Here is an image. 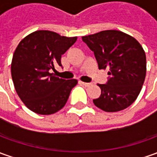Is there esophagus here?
Listing matches in <instances>:
<instances>
[{
	"mask_svg": "<svg viewBox=\"0 0 157 157\" xmlns=\"http://www.w3.org/2000/svg\"><path fill=\"white\" fill-rule=\"evenodd\" d=\"M79 84H81V85H83L84 86H90V85H91V84H90V83H85V82H82V81H79Z\"/></svg>",
	"mask_w": 157,
	"mask_h": 157,
	"instance_id": "1",
	"label": "esophagus"
}]
</instances>
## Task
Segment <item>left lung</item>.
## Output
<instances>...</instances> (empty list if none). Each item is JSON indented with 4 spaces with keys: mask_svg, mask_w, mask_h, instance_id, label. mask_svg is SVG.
Masks as SVG:
<instances>
[{
    "mask_svg": "<svg viewBox=\"0 0 157 157\" xmlns=\"http://www.w3.org/2000/svg\"><path fill=\"white\" fill-rule=\"evenodd\" d=\"M94 52L98 68L108 69L110 78L101 88L94 104L105 112H118L133 102L141 91L146 75V56L134 37L116 30L82 36Z\"/></svg>",
    "mask_w": 157,
    "mask_h": 157,
    "instance_id": "obj_1",
    "label": "left lung"
}]
</instances>
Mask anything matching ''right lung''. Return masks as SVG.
<instances>
[{"instance_id":"add662e5","label":"right lung","mask_w":157,"mask_h":157,"mask_svg":"<svg viewBox=\"0 0 157 157\" xmlns=\"http://www.w3.org/2000/svg\"><path fill=\"white\" fill-rule=\"evenodd\" d=\"M76 41L77 36L36 31L17 46L11 63L12 78L18 96L32 112L52 114L67 103L78 80H66L50 72L56 65L61 66V56Z\"/></svg>"}]
</instances>
